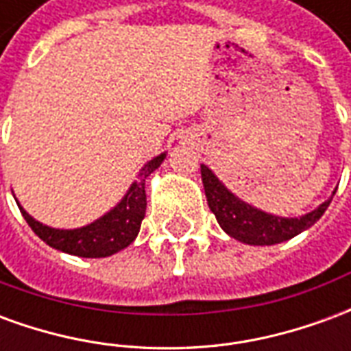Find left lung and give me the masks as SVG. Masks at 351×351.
<instances>
[{"mask_svg":"<svg viewBox=\"0 0 351 351\" xmlns=\"http://www.w3.org/2000/svg\"><path fill=\"white\" fill-rule=\"evenodd\" d=\"M201 178L205 186L208 206L221 229L237 241L254 246H271L293 239L324 216L332 199H327L324 205H319L316 210L304 214L301 218H280V216L261 213L235 197L206 165H201Z\"/></svg>","mask_w":351,"mask_h":351,"instance_id":"left-lung-1","label":"left lung"}]
</instances>
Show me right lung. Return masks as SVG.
I'll return each instance as SVG.
<instances>
[{"label":"right lung","mask_w":351,"mask_h":351,"mask_svg":"<svg viewBox=\"0 0 351 351\" xmlns=\"http://www.w3.org/2000/svg\"><path fill=\"white\" fill-rule=\"evenodd\" d=\"M165 154L154 158L141 169L138 178L131 184L130 191L125 193L122 203L112 208L110 213L105 214L103 218L95 220L93 223L80 229H52L35 221L29 214L19 205L20 213L27 221V226L34 229V233L41 241L62 250L71 256L79 258H107L116 252L123 250L130 246L135 237L138 235V229L143 223L146 213V191L145 180L150 173L160 167Z\"/></svg>","instance_id":"1"}]
</instances>
